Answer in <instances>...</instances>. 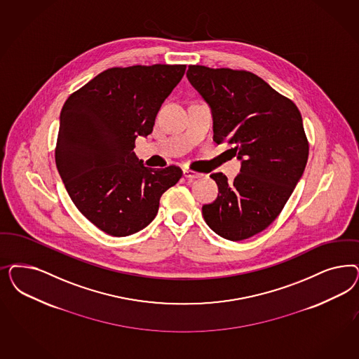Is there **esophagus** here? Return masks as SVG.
Masks as SVG:
<instances>
[{"label":"esophagus","mask_w":359,"mask_h":359,"mask_svg":"<svg viewBox=\"0 0 359 359\" xmlns=\"http://www.w3.org/2000/svg\"><path fill=\"white\" fill-rule=\"evenodd\" d=\"M203 174L197 173L194 170H190V169H184V177L189 178V180H194V178H201Z\"/></svg>","instance_id":"1"}]
</instances>
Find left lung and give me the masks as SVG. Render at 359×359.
Masks as SVG:
<instances>
[{
	"label": "left lung",
	"mask_w": 359,
	"mask_h": 359,
	"mask_svg": "<svg viewBox=\"0 0 359 359\" xmlns=\"http://www.w3.org/2000/svg\"><path fill=\"white\" fill-rule=\"evenodd\" d=\"M187 79L214 116V141L230 144L242 173L210 177L218 198L202 208L208 227L239 242L276 219L305 170L309 142L297 105L245 69L190 65Z\"/></svg>",
	"instance_id": "8db88e82"
}]
</instances>
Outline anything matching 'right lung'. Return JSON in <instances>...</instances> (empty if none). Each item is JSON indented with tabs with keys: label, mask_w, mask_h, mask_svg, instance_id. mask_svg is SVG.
Here are the masks:
<instances>
[{
	"label": "right lung",
	"mask_w": 359,
	"mask_h": 359,
	"mask_svg": "<svg viewBox=\"0 0 359 359\" xmlns=\"http://www.w3.org/2000/svg\"><path fill=\"white\" fill-rule=\"evenodd\" d=\"M186 65L111 67L71 93L60 112L55 163L71 201L97 229L128 236L156 218L181 168L148 169L133 153Z\"/></svg>",
	"instance_id": "1"
}]
</instances>
